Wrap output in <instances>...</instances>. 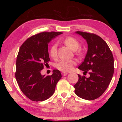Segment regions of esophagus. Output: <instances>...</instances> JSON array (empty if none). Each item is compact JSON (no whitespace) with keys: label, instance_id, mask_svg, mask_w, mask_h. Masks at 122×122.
Listing matches in <instances>:
<instances>
[{"label":"esophagus","instance_id":"34e87169","mask_svg":"<svg viewBox=\"0 0 122 122\" xmlns=\"http://www.w3.org/2000/svg\"><path fill=\"white\" fill-rule=\"evenodd\" d=\"M61 74H62V75L63 76H66L68 74V73H66V72H62V73Z\"/></svg>","mask_w":122,"mask_h":122}]
</instances>
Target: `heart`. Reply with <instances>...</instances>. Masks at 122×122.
I'll use <instances>...</instances> for the list:
<instances>
[{"label":"heart","instance_id":"heart-1","mask_svg":"<svg viewBox=\"0 0 122 122\" xmlns=\"http://www.w3.org/2000/svg\"><path fill=\"white\" fill-rule=\"evenodd\" d=\"M63 42L68 48L74 51L77 50L80 47L78 41L73 37H67L65 39ZM57 46L56 44H54L49 49V55L53 58H54L57 55ZM75 65L76 62L73 60H60L56 63L55 67L59 71L63 72H68L73 69Z\"/></svg>","mask_w":122,"mask_h":122}]
</instances>
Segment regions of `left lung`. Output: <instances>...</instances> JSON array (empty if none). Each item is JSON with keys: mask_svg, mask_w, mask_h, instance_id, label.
Returning <instances> with one entry per match:
<instances>
[{"mask_svg": "<svg viewBox=\"0 0 122 122\" xmlns=\"http://www.w3.org/2000/svg\"><path fill=\"white\" fill-rule=\"evenodd\" d=\"M88 44V51L84 61L78 68L87 73L89 77L81 76L74 86L75 93L79 97L94 100L100 97L108 88L114 72L112 52L106 41L97 35L77 31Z\"/></svg>", "mask_w": 122, "mask_h": 122, "instance_id": "1", "label": "left lung"}]
</instances>
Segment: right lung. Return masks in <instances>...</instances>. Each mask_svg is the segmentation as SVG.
Here are the masks:
<instances>
[{
    "label": "right lung",
    "instance_id": "add662e5",
    "mask_svg": "<svg viewBox=\"0 0 122 122\" xmlns=\"http://www.w3.org/2000/svg\"><path fill=\"white\" fill-rule=\"evenodd\" d=\"M62 32L40 33L27 39L19 49L16 61L15 78L24 95L33 101L46 100L53 95L62 76L59 70L51 76L42 75L44 66L50 60L49 42Z\"/></svg>",
    "mask_w": 122,
    "mask_h": 122
}]
</instances>
